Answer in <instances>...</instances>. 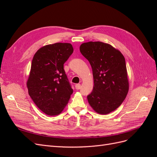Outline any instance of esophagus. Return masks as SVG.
Wrapping results in <instances>:
<instances>
[{
    "mask_svg": "<svg viewBox=\"0 0 157 157\" xmlns=\"http://www.w3.org/2000/svg\"><path fill=\"white\" fill-rule=\"evenodd\" d=\"M80 88H81V85H80V84H77L75 85V88L77 90H80Z\"/></svg>",
    "mask_w": 157,
    "mask_h": 157,
    "instance_id": "1",
    "label": "esophagus"
}]
</instances>
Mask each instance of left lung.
Returning <instances> with one entry per match:
<instances>
[{
  "instance_id": "1",
  "label": "left lung",
  "mask_w": 157,
  "mask_h": 157,
  "mask_svg": "<svg viewBox=\"0 0 157 157\" xmlns=\"http://www.w3.org/2000/svg\"><path fill=\"white\" fill-rule=\"evenodd\" d=\"M80 51L92 69L94 85L87 96L90 106L101 115L115 111L129 89L124 57L111 45L101 42L83 43Z\"/></svg>"
}]
</instances>
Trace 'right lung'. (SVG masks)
Returning <instances> with one entry per match:
<instances>
[{"label": "right lung", "mask_w": 157, "mask_h": 157, "mask_svg": "<svg viewBox=\"0 0 157 157\" xmlns=\"http://www.w3.org/2000/svg\"><path fill=\"white\" fill-rule=\"evenodd\" d=\"M73 52L71 44L58 42L42 47L33 56L27 82L28 92L46 115H59L73 92L63 69Z\"/></svg>", "instance_id": "1"}]
</instances>
